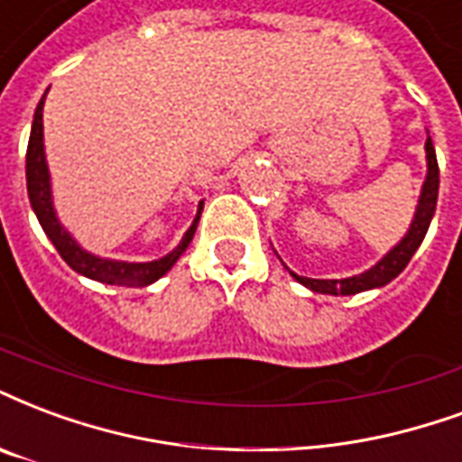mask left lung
<instances>
[{
	"label": "left lung",
	"instance_id": "left-lung-1",
	"mask_svg": "<svg viewBox=\"0 0 462 462\" xmlns=\"http://www.w3.org/2000/svg\"><path fill=\"white\" fill-rule=\"evenodd\" d=\"M426 180L421 186V196H419V205H416V213L409 225V232L399 240V245L389 249L384 257L379 259L377 264L362 272V274L347 276V279H309V276H291L299 283H303L306 289L316 293H330V296H353V293L370 291V289H379L392 279L402 274L409 264V259L413 257V252L421 247L423 237L429 232V225L436 213V200H439V162H436V149H433L431 136L426 139Z\"/></svg>",
	"mask_w": 462,
	"mask_h": 462
}]
</instances>
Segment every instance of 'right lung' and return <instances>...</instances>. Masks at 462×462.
Instances as JSON below:
<instances>
[{"label":"right lung","instance_id":"1","mask_svg":"<svg viewBox=\"0 0 462 462\" xmlns=\"http://www.w3.org/2000/svg\"><path fill=\"white\" fill-rule=\"evenodd\" d=\"M49 92V90H46ZM43 102L46 95L41 97L36 115H33V125H31L29 149H26V188H29V200L33 213L39 217L41 227L49 235V240L53 242V247L58 249V254L66 259V264L75 269L78 274L95 279L102 283H117V286H149L156 279H162L171 266L179 262V257L186 252V247L196 235L198 220L203 213V200L198 205V215L193 225L188 227L183 235V240L179 242V247L169 252L166 257L153 259V262H117V259H105L97 254H90L88 249H83L70 232L60 225L53 208V193H51V173L49 163H46V152H43Z\"/></svg>","mask_w":462,"mask_h":462}]
</instances>
